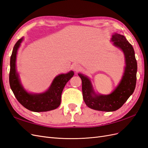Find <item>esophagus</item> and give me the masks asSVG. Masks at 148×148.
<instances>
[{
	"label": "esophagus",
	"mask_w": 148,
	"mask_h": 148,
	"mask_svg": "<svg viewBox=\"0 0 148 148\" xmlns=\"http://www.w3.org/2000/svg\"><path fill=\"white\" fill-rule=\"evenodd\" d=\"M72 68H73V70L75 71H77V72H78V71L81 70V66H80L78 64H73Z\"/></svg>",
	"instance_id": "obj_1"
}]
</instances>
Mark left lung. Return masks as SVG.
Here are the masks:
<instances>
[{"label": "left lung", "instance_id": "left-lung-1", "mask_svg": "<svg viewBox=\"0 0 148 148\" xmlns=\"http://www.w3.org/2000/svg\"><path fill=\"white\" fill-rule=\"evenodd\" d=\"M114 44L123 52L126 66L120 83L109 95H97L94 91L90 80L79 73L82 81L83 99L86 105L94 110L112 112L117 110L127 101L135 90L136 83L137 62L135 51L124 36L114 33L111 39Z\"/></svg>", "mask_w": 148, "mask_h": 148}]
</instances>
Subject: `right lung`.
Returning a JSON list of instances; mask_svg holds the SVG:
<instances>
[{"label": "right lung", "mask_w": 148, "mask_h": 148, "mask_svg": "<svg viewBox=\"0 0 148 148\" xmlns=\"http://www.w3.org/2000/svg\"><path fill=\"white\" fill-rule=\"evenodd\" d=\"M23 38L20 39L13 47L10 57L9 83L15 97L20 104L27 109L33 112H46L57 109L60 104L62 91L74 73L71 71L66 74H61L53 79L50 88L45 92L33 95L26 92L22 87L16 71V57Z\"/></svg>", "instance_id": "add662e5"}]
</instances>
